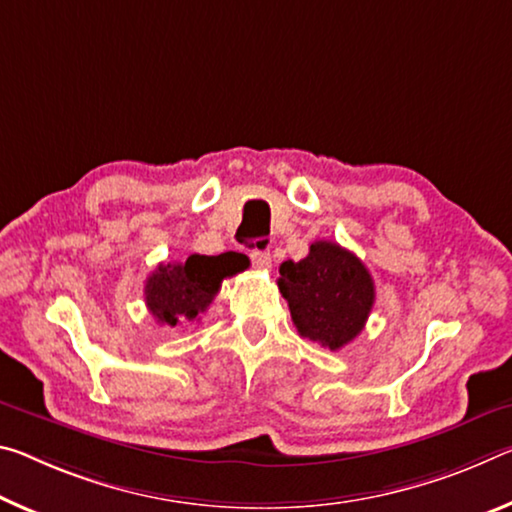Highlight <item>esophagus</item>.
<instances>
[{
    "label": "esophagus",
    "instance_id": "34e87169",
    "mask_svg": "<svg viewBox=\"0 0 512 512\" xmlns=\"http://www.w3.org/2000/svg\"><path fill=\"white\" fill-rule=\"evenodd\" d=\"M250 259H253L255 269H259V271H271L273 257H271L269 250H253V253H250Z\"/></svg>",
    "mask_w": 512,
    "mask_h": 512
}]
</instances>
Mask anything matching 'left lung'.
Returning a JSON list of instances; mask_svg holds the SVG:
<instances>
[{"mask_svg": "<svg viewBox=\"0 0 512 512\" xmlns=\"http://www.w3.org/2000/svg\"><path fill=\"white\" fill-rule=\"evenodd\" d=\"M278 287L298 335L330 351L360 335L376 300L367 266L335 241H314L305 259L282 262Z\"/></svg>", "mask_w": 512, "mask_h": 512, "instance_id": "8db88e82", "label": "left lung"}]
</instances>
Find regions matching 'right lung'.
Returning <instances> with one entry per match:
<instances>
[{
	"mask_svg": "<svg viewBox=\"0 0 512 512\" xmlns=\"http://www.w3.org/2000/svg\"><path fill=\"white\" fill-rule=\"evenodd\" d=\"M243 269V259L232 253L189 255L184 262L159 264L145 282V303L164 326L175 328L186 321H198L212 305L221 282Z\"/></svg>",
	"mask_w": 512,
	"mask_h": 512,
	"instance_id": "obj_1",
	"label": "right lung"
}]
</instances>
